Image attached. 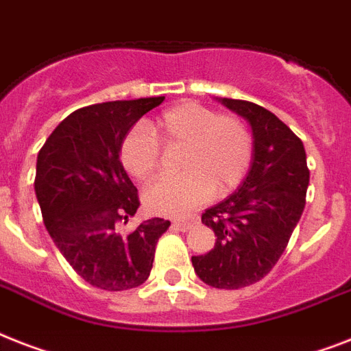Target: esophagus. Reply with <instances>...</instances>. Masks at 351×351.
Listing matches in <instances>:
<instances>
[{"mask_svg": "<svg viewBox=\"0 0 351 351\" xmlns=\"http://www.w3.org/2000/svg\"><path fill=\"white\" fill-rule=\"evenodd\" d=\"M193 223H195V218H191V220H173V227L178 230H189L191 227H193Z\"/></svg>", "mask_w": 351, "mask_h": 351, "instance_id": "34e87169", "label": "esophagus"}]
</instances>
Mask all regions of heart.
<instances>
[{
  "label": "heart",
  "instance_id": "b5f03b06",
  "mask_svg": "<svg viewBox=\"0 0 351 351\" xmlns=\"http://www.w3.org/2000/svg\"><path fill=\"white\" fill-rule=\"evenodd\" d=\"M152 133L131 128L122 138L121 162L136 180L149 178L160 162V140L182 147L178 167L184 173L151 182L144 200L156 215L182 216L209 200L225 196L243 180L252 158V136L240 117L218 115L198 102H182L162 113Z\"/></svg>",
  "mask_w": 351,
  "mask_h": 351
}]
</instances>
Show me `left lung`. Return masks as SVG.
Segmentation results:
<instances>
[{
	"mask_svg": "<svg viewBox=\"0 0 351 351\" xmlns=\"http://www.w3.org/2000/svg\"><path fill=\"white\" fill-rule=\"evenodd\" d=\"M220 101L252 128V162L238 191L202 215L216 243L191 261L204 283L236 290L258 283L285 252L303 215L310 171L301 138L272 111L240 99Z\"/></svg>",
	"mask_w": 351,
	"mask_h": 351,
	"instance_id": "1",
	"label": "left lung"
}]
</instances>
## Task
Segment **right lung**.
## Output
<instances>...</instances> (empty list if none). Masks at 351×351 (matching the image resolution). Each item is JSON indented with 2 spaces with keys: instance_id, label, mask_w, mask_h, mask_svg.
Here are the masks:
<instances>
[{
  "instance_id": "add662e5",
  "label": "right lung",
  "mask_w": 351,
  "mask_h": 351,
  "mask_svg": "<svg viewBox=\"0 0 351 351\" xmlns=\"http://www.w3.org/2000/svg\"><path fill=\"white\" fill-rule=\"evenodd\" d=\"M164 99L75 110L37 155L34 189L45 227L70 267L97 289L141 287L153 269L156 241L169 229L164 218H151L130 234L121 230L141 205L119 156L122 138Z\"/></svg>"
}]
</instances>
